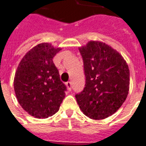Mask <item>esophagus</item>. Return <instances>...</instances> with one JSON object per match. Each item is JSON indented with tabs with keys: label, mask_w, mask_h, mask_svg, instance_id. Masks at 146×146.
<instances>
[{
	"label": "esophagus",
	"mask_w": 146,
	"mask_h": 146,
	"mask_svg": "<svg viewBox=\"0 0 146 146\" xmlns=\"http://www.w3.org/2000/svg\"><path fill=\"white\" fill-rule=\"evenodd\" d=\"M66 86H67V88H68L69 90H71V87H72V83H71L70 81H68V82H66Z\"/></svg>",
	"instance_id": "1"
}]
</instances>
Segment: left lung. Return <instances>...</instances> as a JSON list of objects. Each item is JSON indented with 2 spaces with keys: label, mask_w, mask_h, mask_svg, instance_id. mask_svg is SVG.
Instances as JSON below:
<instances>
[{
  "label": "left lung",
  "mask_w": 146,
  "mask_h": 146,
  "mask_svg": "<svg viewBox=\"0 0 146 146\" xmlns=\"http://www.w3.org/2000/svg\"><path fill=\"white\" fill-rule=\"evenodd\" d=\"M83 57L85 87L76 94L81 111L93 119H103L117 111L129 90V70L119 52L100 41L79 48Z\"/></svg>",
  "instance_id": "8db88e82"
}]
</instances>
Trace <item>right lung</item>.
Returning <instances> with one entry per match:
<instances>
[{"instance_id":"add662e5","label":"right lung","mask_w":146,"mask_h":146,"mask_svg":"<svg viewBox=\"0 0 146 146\" xmlns=\"http://www.w3.org/2000/svg\"><path fill=\"white\" fill-rule=\"evenodd\" d=\"M61 48L40 43L28 51L19 63L14 80L18 103L35 118L45 119L58 112L66 86L53 62Z\"/></svg>"}]
</instances>
